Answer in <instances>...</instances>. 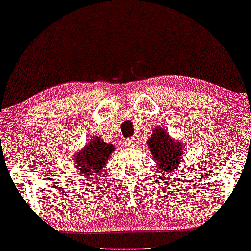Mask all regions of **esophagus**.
<instances>
[{"label": "esophagus", "mask_w": 251, "mask_h": 251, "mask_svg": "<svg viewBox=\"0 0 251 251\" xmlns=\"http://www.w3.org/2000/svg\"><path fill=\"white\" fill-rule=\"evenodd\" d=\"M125 144L126 146H133L136 144V139L133 137H130V138H126L125 140Z\"/></svg>", "instance_id": "obj_1"}]
</instances>
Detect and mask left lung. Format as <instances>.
Wrapping results in <instances>:
<instances>
[{
  "instance_id": "1",
  "label": "left lung",
  "mask_w": 251,
  "mask_h": 251,
  "mask_svg": "<svg viewBox=\"0 0 251 251\" xmlns=\"http://www.w3.org/2000/svg\"><path fill=\"white\" fill-rule=\"evenodd\" d=\"M152 153L153 159L156 161L157 168L162 170V174L176 173L177 166H180V156L183 154V147L180 144L171 140L169 133L164 130L155 129L147 142Z\"/></svg>"
}]
</instances>
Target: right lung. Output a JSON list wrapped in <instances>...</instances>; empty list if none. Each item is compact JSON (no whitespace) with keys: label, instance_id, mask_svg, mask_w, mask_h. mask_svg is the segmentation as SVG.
<instances>
[{"label":"right lung","instance_id":"obj_1","mask_svg":"<svg viewBox=\"0 0 251 251\" xmlns=\"http://www.w3.org/2000/svg\"><path fill=\"white\" fill-rule=\"evenodd\" d=\"M112 152H114V146L112 144L104 143L97 137L92 139V142L89 143L84 150L76 154L75 167L85 176L94 175L91 171L101 170Z\"/></svg>","mask_w":251,"mask_h":251}]
</instances>
